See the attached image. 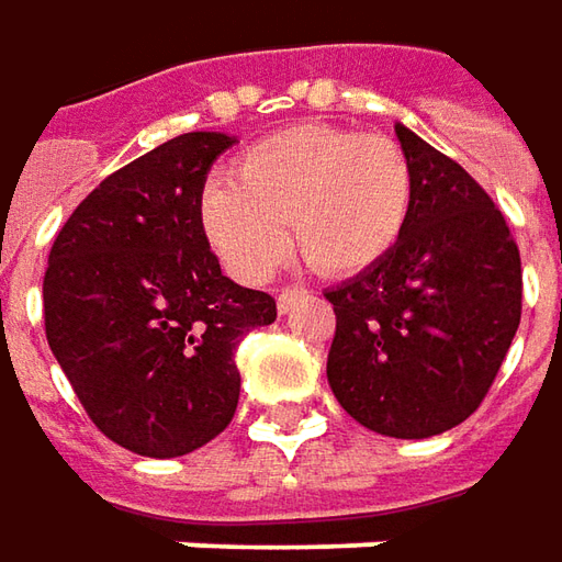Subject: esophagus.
I'll list each match as a JSON object with an SVG mask.
<instances>
[{"mask_svg":"<svg viewBox=\"0 0 562 562\" xmlns=\"http://www.w3.org/2000/svg\"><path fill=\"white\" fill-rule=\"evenodd\" d=\"M304 295H307V292L299 289V285H285L280 295H277V307H280V314H289V311H292Z\"/></svg>","mask_w":562,"mask_h":562,"instance_id":"1","label":"esophagus"}]
</instances>
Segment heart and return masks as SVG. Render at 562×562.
I'll return each instance as SVG.
<instances>
[{"label":"heart","instance_id":"1","mask_svg":"<svg viewBox=\"0 0 562 562\" xmlns=\"http://www.w3.org/2000/svg\"><path fill=\"white\" fill-rule=\"evenodd\" d=\"M229 183H207L199 223L239 280H263L289 248L319 273L351 277L395 251L414 217V167L389 136L292 124L245 148Z\"/></svg>","mask_w":562,"mask_h":562}]
</instances>
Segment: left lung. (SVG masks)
Segmentation results:
<instances>
[{
  "instance_id": "obj_1",
  "label": "left lung",
  "mask_w": 562,
  "mask_h": 562,
  "mask_svg": "<svg viewBox=\"0 0 562 562\" xmlns=\"http://www.w3.org/2000/svg\"><path fill=\"white\" fill-rule=\"evenodd\" d=\"M395 133L414 167V217L385 261L326 292V376L360 426L429 438L488 395L522 314V263L492 195L407 126Z\"/></svg>"
}]
</instances>
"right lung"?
Masks as SVG:
<instances>
[{"label":"right lung","instance_id":"right-lung-1","mask_svg":"<svg viewBox=\"0 0 562 562\" xmlns=\"http://www.w3.org/2000/svg\"><path fill=\"white\" fill-rule=\"evenodd\" d=\"M236 139L183 133L114 170L58 229L43 280L46 339L87 416L143 457H183L229 426L239 341L277 301L221 273L199 199Z\"/></svg>","mask_w":562,"mask_h":562}]
</instances>
